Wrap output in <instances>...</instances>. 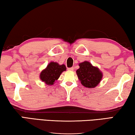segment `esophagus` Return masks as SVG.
Wrapping results in <instances>:
<instances>
[{
	"mask_svg": "<svg viewBox=\"0 0 135 135\" xmlns=\"http://www.w3.org/2000/svg\"><path fill=\"white\" fill-rule=\"evenodd\" d=\"M68 70H69V71H73V70H74V68H68Z\"/></svg>",
	"mask_w": 135,
	"mask_h": 135,
	"instance_id": "esophagus-1",
	"label": "esophagus"
}]
</instances>
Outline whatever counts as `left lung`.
I'll return each mask as SVG.
<instances>
[{"label":"left lung","mask_w":135,"mask_h":135,"mask_svg":"<svg viewBox=\"0 0 135 135\" xmlns=\"http://www.w3.org/2000/svg\"><path fill=\"white\" fill-rule=\"evenodd\" d=\"M79 66L76 72L81 84L88 88H95L103 78L102 72L88 61L79 63Z\"/></svg>","instance_id":"1"}]
</instances>
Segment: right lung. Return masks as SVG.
Listing matches in <instances>:
<instances>
[{
	"label": "right lung",
	"mask_w": 135,
	"mask_h": 135,
	"mask_svg": "<svg viewBox=\"0 0 135 135\" xmlns=\"http://www.w3.org/2000/svg\"><path fill=\"white\" fill-rule=\"evenodd\" d=\"M66 66L59 65L58 63L51 61L47 67L41 72L40 79L47 85H53L60 77L61 73L66 71Z\"/></svg>",
	"instance_id": "add662e5"
}]
</instances>
